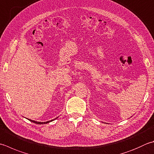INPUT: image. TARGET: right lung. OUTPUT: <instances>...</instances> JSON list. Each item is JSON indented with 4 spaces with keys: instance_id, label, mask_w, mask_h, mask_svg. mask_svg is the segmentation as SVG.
<instances>
[{
    "instance_id": "add662e5",
    "label": "right lung",
    "mask_w": 154,
    "mask_h": 154,
    "mask_svg": "<svg viewBox=\"0 0 154 154\" xmlns=\"http://www.w3.org/2000/svg\"><path fill=\"white\" fill-rule=\"evenodd\" d=\"M57 118H55V119H57ZM30 122H33V123H37V124H45V123H49V122H52V121H53L54 119H52V120H51V121H49V122H35V121H33V120H31V119H29Z\"/></svg>"
}]
</instances>
